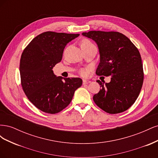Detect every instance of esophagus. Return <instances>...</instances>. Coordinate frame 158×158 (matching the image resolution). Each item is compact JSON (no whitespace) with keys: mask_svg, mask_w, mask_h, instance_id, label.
I'll use <instances>...</instances> for the list:
<instances>
[{"mask_svg":"<svg viewBox=\"0 0 158 158\" xmlns=\"http://www.w3.org/2000/svg\"><path fill=\"white\" fill-rule=\"evenodd\" d=\"M90 83V81L89 80H83V84L85 85V84H89Z\"/></svg>","mask_w":158,"mask_h":158,"instance_id":"34e87169","label":"esophagus"}]
</instances>
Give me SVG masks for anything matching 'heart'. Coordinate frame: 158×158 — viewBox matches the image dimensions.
<instances>
[{
  "instance_id": "b5f03b06",
  "label": "heart",
  "mask_w": 158,
  "mask_h": 158,
  "mask_svg": "<svg viewBox=\"0 0 158 158\" xmlns=\"http://www.w3.org/2000/svg\"><path fill=\"white\" fill-rule=\"evenodd\" d=\"M80 45H81V47H88V46L94 45V44L88 40H84L82 42H81ZM89 69L88 68L81 69L79 70V74L82 76H83V77H86V76H88V75L89 74Z\"/></svg>"
}]
</instances>
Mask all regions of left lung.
Masks as SVG:
<instances>
[{
	"label": "left lung",
	"mask_w": 158,
	"mask_h": 158,
	"mask_svg": "<svg viewBox=\"0 0 158 158\" xmlns=\"http://www.w3.org/2000/svg\"><path fill=\"white\" fill-rule=\"evenodd\" d=\"M82 35L98 45L100 63L95 73L111 77V82L105 84L97 80L102 88L94 95L95 103L110 114L125 111L135 103L144 81L139 51L127 36L117 31H89Z\"/></svg>",
	"instance_id": "obj_1"
}]
</instances>
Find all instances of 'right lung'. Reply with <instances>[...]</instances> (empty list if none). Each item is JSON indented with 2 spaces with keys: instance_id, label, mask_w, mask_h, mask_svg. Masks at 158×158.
<instances>
[{
  "instance_id": "right-lung-1",
  "label": "right lung",
  "mask_w": 158,
  "mask_h": 158,
  "mask_svg": "<svg viewBox=\"0 0 158 158\" xmlns=\"http://www.w3.org/2000/svg\"><path fill=\"white\" fill-rule=\"evenodd\" d=\"M80 34L45 31L31 41L20 61L22 89L28 99L41 111L55 114L67 107L75 90L82 84L80 78L56 76L52 68L61 60L65 46Z\"/></svg>"
}]
</instances>
